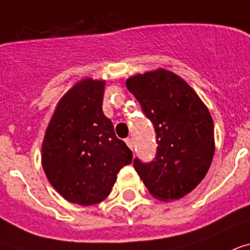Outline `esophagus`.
I'll use <instances>...</instances> for the list:
<instances>
[{"mask_svg":"<svg viewBox=\"0 0 250 250\" xmlns=\"http://www.w3.org/2000/svg\"><path fill=\"white\" fill-rule=\"evenodd\" d=\"M125 142H126L127 147H129L130 150H133V147H134V142H133V139H131V138H126V139H125Z\"/></svg>","mask_w":250,"mask_h":250,"instance_id":"34e87169","label":"esophagus"}]
</instances>
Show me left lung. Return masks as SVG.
Here are the masks:
<instances>
[{"label":"left lung","instance_id":"obj_1","mask_svg":"<svg viewBox=\"0 0 250 250\" xmlns=\"http://www.w3.org/2000/svg\"><path fill=\"white\" fill-rule=\"evenodd\" d=\"M126 87L154 124L158 142L155 159H135V171L155 198H183L204 180L215 152L208 107L181 77L160 67L127 78Z\"/></svg>","mask_w":250,"mask_h":250}]
</instances>
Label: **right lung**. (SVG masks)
<instances>
[{"label":"right lung","instance_id":"add662e5","mask_svg":"<svg viewBox=\"0 0 250 250\" xmlns=\"http://www.w3.org/2000/svg\"><path fill=\"white\" fill-rule=\"evenodd\" d=\"M105 81L84 78L60 99L42 145V166L51 185L71 204L107 198L133 154L103 113Z\"/></svg>","mask_w":250,"mask_h":250}]
</instances>
